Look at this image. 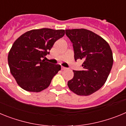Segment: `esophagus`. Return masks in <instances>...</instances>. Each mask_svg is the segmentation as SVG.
<instances>
[{
  "mask_svg": "<svg viewBox=\"0 0 126 126\" xmlns=\"http://www.w3.org/2000/svg\"><path fill=\"white\" fill-rule=\"evenodd\" d=\"M61 69H62V70H65V69H66V67H64L62 66V67H61Z\"/></svg>",
  "mask_w": 126,
  "mask_h": 126,
  "instance_id": "34e87169",
  "label": "esophagus"
}]
</instances>
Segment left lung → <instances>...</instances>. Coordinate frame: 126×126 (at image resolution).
Instances as JSON below:
<instances>
[{"mask_svg": "<svg viewBox=\"0 0 126 126\" xmlns=\"http://www.w3.org/2000/svg\"><path fill=\"white\" fill-rule=\"evenodd\" d=\"M73 43L74 59L83 60L82 71H73L67 83L76 94L88 96L98 91L106 82L113 65V55L109 43L101 36L86 29L65 30Z\"/></svg>", "mask_w": 126, "mask_h": 126, "instance_id": "obj_1", "label": "left lung"}]
</instances>
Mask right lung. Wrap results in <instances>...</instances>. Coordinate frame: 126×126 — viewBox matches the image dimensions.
<instances>
[{"mask_svg":"<svg viewBox=\"0 0 126 126\" xmlns=\"http://www.w3.org/2000/svg\"><path fill=\"white\" fill-rule=\"evenodd\" d=\"M64 34V30H33L14 42L9 52L8 64L11 73L21 88L40 92L48 87L61 67L47 62L43 58Z\"/></svg>","mask_w":126,"mask_h":126,"instance_id":"1","label":"right lung"}]
</instances>
